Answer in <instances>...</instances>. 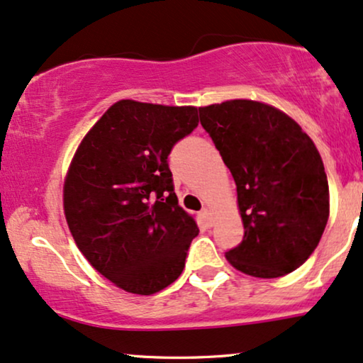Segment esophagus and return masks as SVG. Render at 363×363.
Wrapping results in <instances>:
<instances>
[{
  "instance_id": "obj_1",
  "label": "esophagus",
  "mask_w": 363,
  "mask_h": 363,
  "mask_svg": "<svg viewBox=\"0 0 363 363\" xmlns=\"http://www.w3.org/2000/svg\"><path fill=\"white\" fill-rule=\"evenodd\" d=\"M200 216H202V218H203L205 223H207L208 227H212V223H213V217H212V212H210V208H208V207L202 208V212H200Z\"/></svg>"
}]
</instances>
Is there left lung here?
Masks as SVG:
<instances>
[{
	"instance_id": "obj_1",
	"label": "left lung",
	"mask_w": 363,
	"mask_h": 363,
	"mask_svg": "<svg viewBox=\"0 0 363 363\" xmlns=\"http://www.w3.org/2000/svg\"><path fill=\"white\" fill-rule=\"evenodd\" d=\"M200 123L230 169L244 239L225 254L235 269L279 277L298 269L328 222L323 161L289 116L256 101L200 107Z\"/></svg>"
}]
</instances>
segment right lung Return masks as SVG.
<instances>
[{
	"mask_svg": "<svg viewBox=\"0 0 363 363\" xmlns=\"http://www.w3.org/2000/svg\"><path fill=\"white\" fill-rule=\"evenodd\" d=\"M196 126V107L119 101L86 134L67 173L64 208L75 244L128 293L153 294L177 281L199 235L168 164Z\"/></svg>",
	"mask_w": 363,
	"mask_h": 363,
	"instance_id": "add662e5",
	"label": "right lung"
}]
</instances>
